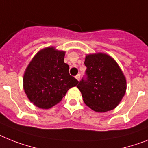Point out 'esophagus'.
<instances>
[{"label":"esophagus","instance_id":"obj_1","mask_svg":"<svg viewBox=\"0 0 148 148\" xmlns=\"http://www.w3.org/2000/svg\"><path fill=\"white\" fill-rule=\"evenodd\" d=\"M75 79H76L78 81H79V80H80V74H78V75H75Z\"/></svg>","mask_w":148,"mask_h":148}]
</instances>
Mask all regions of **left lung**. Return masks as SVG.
<instances>
[{
	"label": "left lung",
	"mask_w": 148,
	"mask_h": 148,
	"mask_svg": "<svg viewBox=\"0 0 148 148\" xmlns=\"http://www.w3.org/2000/svg\"><path fill=\"white\" fill-rule=\"evenodd\" d=\"M85 65V77L77 85L85 103L98 113L113 110L126 90L125 75L117 63L109 55L97 53L87 55Z\"/></svg>",
	"instance_id": "left-lung-1"
}]
</instances>
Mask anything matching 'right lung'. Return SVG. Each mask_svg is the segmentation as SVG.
Returning a JSON list of instances; mask_svg holds the SVG:
<instances>
[{
	"mask_svg": "<svg viewBox=\"0 0 148 148\" xmlns=\"http://www.w3.org/2000/svg\"><path fill=\"white\" fill-rule=\"evenodd\" d=\"M65 51L46 47L36 53L23 76V88L28 98L36 107L49 109L62 101L67 91L79 81L69 75L64 63Z\"/></svg>",
	"mask_w": 148,
	"mask_h": 148,
	"instance_id": "right-lung-1",
	"label": "right lung"
}]
</instances>
